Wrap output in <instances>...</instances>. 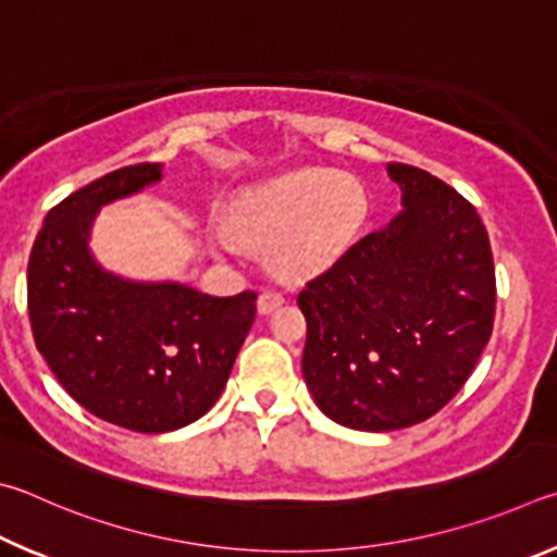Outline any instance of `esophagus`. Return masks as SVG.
Listing matches in <instances>:
<instances>
[{
    "mask_svg": "<svg viewBox=\"0 0 557 557\" xmlns=\"http://www.w3.org/2000/svg\"><path fill=\"white\" fill-rule=\"evenodd\" d=\"M284 294H278V290H263V294L259 296V300H257V308H259V313H271V310H276L278 306H284Z\"/></svg>",
    "mask_w": 557,
    "mask_h": 557,
    "instance_id": "1",
    "label": "esophagus"
}]
</instances>
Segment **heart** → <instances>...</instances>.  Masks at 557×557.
Masks as SVG:
<instances>
[{"mask_svg":"<svg viewBox=\"0 0 557 557\" xmlns=\"http://www.w3.org/2000/svg\"><path fill=\"white\" fill-rule=\"evenodd\" d=\"M364 214L367 195L352 175L304 169L242 193L227 227L247 244L273 240L271 263L284 276H310L343 257Z\"/></svg>","mask_w":557,"mask_h":557,"instance_id":"obj_1","label":"heart"}]
</instances>
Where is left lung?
Instances as JSON below:
<instances>
[{"instance_id":"left-lung-1","label":"left lung","mask_w":557,"mask_h":557,"mask_svg":"<svg viewBox=\"0 0 557 557\" xmlns=\"http://www.w3.org/2000/svg\"><path fill=\"white\" fill-rule=\"evenodd\" d=\"M404 210L308 281L304 376L320 411L355 431H398L453 401L492 337L490 234L450 185L388 163Z\"/></svg>"}]
</instances>
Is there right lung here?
<instances>
[{"label":"right lung","instance_id":"obj_1","mask_svg":"<svg viewBox=\"0 0 557 557\" xmlns=\"http://www.w3.org/2000/svg\"><path fill=\"white\" fill-rule=\"evenodd\" d=\"M156 181L161 163H136L67 195L46 214L26 276L32 333L58 382L85 411L136 433L208 413L257 315L253 290L136 284L92 259L97 210Z\"/></svg>","mask_w":557,"mask_h":557}]
</instances>
